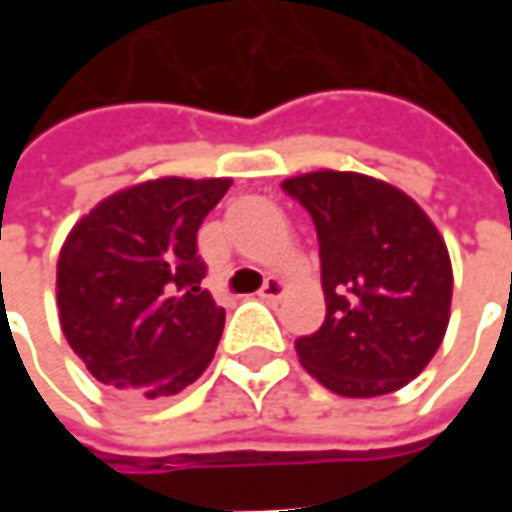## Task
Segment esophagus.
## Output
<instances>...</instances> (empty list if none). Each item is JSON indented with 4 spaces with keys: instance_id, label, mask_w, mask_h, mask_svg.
Here are the masks:
<instances>
[{
    "instance_id": "1",
    "label": "esophagus",
    "mask_w": 512,
    "mask_h": 512,
    "mask_svg": "<svg viewBox=\"0 0 512 512\" xmlns=\"http://www.w3.org/2000/svg\"><path fill=\"white\" fill-rule=\"evenodd\" d=\"M282 293H285V282L277 277H268L266 285L260 288V299L263 301H279L282 299Z\"/></svg>"
}]
</instances>
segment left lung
Masks as SVG:
<instances>
[{
	"instance_id": "1",
	"label": "left lung",
	"mask_w": 512,
	"mask_h": 512,
	"mask_svg": "<svg viewBox=\"0 0 512 512\" xmlns=\"http://www.w3.org/2000/svg\"><path fill=\"white\" fill-rule=\"evenodd\" d=\"M282 191L312 216L326 321L296 340L307 373L343 397L389 395L439 351L452 301L447 246L425 211L384 180L321 169Z\"/></svg>"
}]
</instances>
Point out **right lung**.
Wrapping results in <instances>:
<instances>
[{"mask_svg": "<svg viewBox=\"0 0 512 512\" xmlns=\"http://www.w3.org/2000/svg\"><path fill=\"white\" fill-rule=\"evenodd\" d=\"M227 178L147 180L84 216L57 263L62 332L101 384L178 395L211 365L224 310L202 290L197 230Z\"/></svg>", "mask_w": 512, "mask_h": 512, "instance_id": "obj_1", "label": "right lung"}]
</instances>
